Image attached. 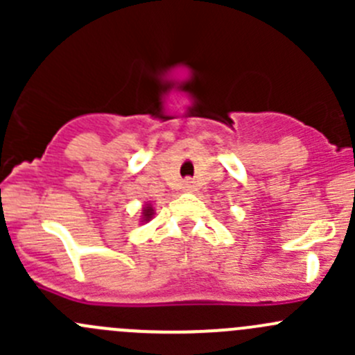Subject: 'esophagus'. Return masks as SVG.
I'll return each instance as SVG.
<instances>
[{
  "instance_id": "1",
  "label": "esophagus",
  "mask_w": 355,
  "mask_h": 355,
  "mask_svg": "<svg viewBox=\"0 0 355 355\" xmlns=\"http://www.w3.org/2000/svg\"><path fill=\"white\" fill-rule=\"evenodd\" d=\"M184 189H185V191H192V189H194V185H192V182H185V184H184Z\"/></svg>"
}]
</instances>
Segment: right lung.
I'll return each mask as SVG.
<instances>
[{
    "instance_id": "1",
    "label": "right lung",
    "mask_w": 355,
    "mask_h": 355,
    "mask_svg": "<svg viewBox=\"0 0 355 355\" xmlns=\"http://www.w3.org/2000/svg\"><path fill=\"white\" fill-rule=\"evenodd\" d=\"M142 216H144V221H148L149 218L153 216V207L151 206H146L144 211H142Z\"/></svg>"
}]
</instances>
